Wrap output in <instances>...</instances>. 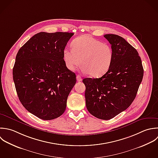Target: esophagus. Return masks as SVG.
Segmentation results:
<instances>
[{"instance_id":"1","label":"esophagus","mask_w":158,"mask_h":158,"mask_svg":"<svg viewBox=\"0 0 158 158\" xmlns=\"http://www.w3.org/2000/svg\"><path fill=\"white\" fill-rule=\"evenodd\" d=\"M76 79H77V81H78V82H81V81H82V78H81V77L80 76H79V75H77V76H76Z\"/></svg>"}]
</instances>
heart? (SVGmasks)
I'll use <instances>...</instances> for the list:
<instances>
[{
    "mask_svg": "<svg viewBox=\"0 0 158 158\" xmlns=\"http://www.w3.org/2000/svg\"><path fill=\"white\" fill-rule=\"evenodd\" d=\"M72 49L64 48L63 60L69 71H74L80 64L85 73L93 77L105 74L110 69L113 58L111 46L90 35H82L74 39Z\"/></svg>",
    "mask_w": 158,
    "mask_h": 158,
    "instance_id": "heart-1",
    "label": "heart"
}]
</instances>
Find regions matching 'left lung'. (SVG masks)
Masks as SVG:
<instances>
[{"mask_svg": "<svg viewBox=\"0 0 158 158\" xmlns=\"http://www.w3.org/2000/svg\"><path fill=\"white\" fill-rule=\"evenodd\" d=\"M111 45L113 58L109 70L100 78H85V103L89 112L109 120L130 106L143 76V68L137 50L122 37L105 34Z\"/></svg>", "mask_w": 158, "mask_h": 158, "instance_id": "1", "label": "left lung"}]
</instances>
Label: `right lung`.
Listing matches in <instances>:
<instances>
[{"instance_id": "add662e5", "label": "right lung", "mask_w": 158, "mask_h": 158, "mask_svg": "<svg viewBox=\"0 0 158 158\" xmlns=\"http://www.w3.org/2000/svg\"><path fill=\"white\" fill-rule=\"evenodd\" d=\"M73 33L40 32L18 50L13 68L16 93L23 106L43 120L63 114L76 82L65 66L63 52Z\"/></svg>"}]
</instances>
